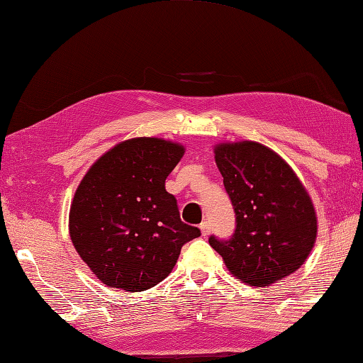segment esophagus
Returning a JSON list of instances; mask_svg holds the SVG:
<instances>
[{"label": "esophagus", "instance_id": "obj_1", "mask_svg": "<svg viewBox=\"0 0 363 363\" xmlns=\"http://www.w3.org/2000/svg\"><path fill=\"white\" fill-rule=\"evenodd\" d=\"M200 230H201L203 236L208 238L209 234H211V223H209V222H203V223L200 225Z\"/></svg>", "mask_w": 363, "mask_h": 363}]
</instances>
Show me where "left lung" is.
<instances>
[{"label":"left lung","mask_w":363,"mask_h":363,"mask_svg":"<svg viewBox=\"0 0 363 363\" xmlns=\"http://www.w3.org/2000/svg\"><path fill=\"white\" fill-rule=\"evenodd\" d=\"M236 212L230 240L209 239L228 271L250 286L264 288L294 274L315 247L313 201L294 169L258 141L214 146Z\"/></svg>","instance_id":"left-lung-1"}]
</instances>
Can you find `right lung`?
Masks as SVG:
<instances>
[{
  "label": "right lung",
  "mask_w": 363,
  "mask_h": 363,
  "mask_svg": "<svg viewBox=\"0 0 363 363\" xmlns=\"http://www.w3.org/2000/svg\"><path fill=\"white\" fill-rule=\"evenodd\" d=\"M186 147L138 137L102 154L83 176L69 211V234L104 285L140 293L167 279L182 245L200 230L181 222L167 176Z\"/></svg>",
  "instance_id": "obj_1"
}]
</instances>
